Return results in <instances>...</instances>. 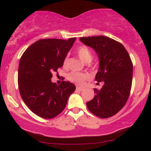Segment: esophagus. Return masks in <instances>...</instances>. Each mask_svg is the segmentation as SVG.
I'll list each match as a JSON object with an SVG mask.
<instances>
[{
	"instance_id": "obj_1",
	"label": "esophagus",
	"mask_w": 151,
	"mask_h": 151,
	"mask_svg": "<svg viewBox=\"0 0 151 151\" xmlns=\"http://www.w3.org/2000/svg\"><path fill=\"white\" fill-rule=\"evenodd\" d=\"M84 89V88L81 87V86H77V90H79V91H82Z\"/></svg>"
}]
</instances>
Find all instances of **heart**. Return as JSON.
Here are the masks:
<instances>
[{"mask_svg":"<svg viewBox=\"0 0 151 151\" xmlns=\"http://www.w3.org/2000/svg\"><path fill=\"white\" fill-rule=\"evenodd\" d=\"M77 53L79 58L81 59L82 61H84L86 63H89L92 60V53H91V50H90L87 47L84 45H81L77 48ZM68 63V57H66L64 60L63 65L64 67H66L67 66ZM67 79L71 82L74 83L77 85H82L85 81L89 79V75L85 73H80V72H72L67 76Z\"/></svg>","mask_w":151,"mask_h":151,"instance_id":"1","label":"heart"}]
</instances>
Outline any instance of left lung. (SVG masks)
<instances>
[{
	"label": "left lung",
	"mask_w": 151,
	"mask_h": 151,
	"mask_svg": "<svg viewBox=\"0 0 151 151\" xmlns=\"http://www.w3.org/2000/svg\"><path fill=\"white\" fill-rule=\"evenodd\" d=\"M80 40L92 47L99 58V68L95 80L104 81L100 90L86 106L96 116L106 119L121 110L129 99L133 79V63L121 43L105 36L82 37Z\"/></svg>",
	"instance_id": "1"
}]
</instances>
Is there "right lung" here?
Masks as SVG:
<instances>
[{
    "instance_id": "right-lung-1",
    "label": "right lung",
    "mask_w": 151,
    "mask_h": 151,
    "mask_svg": "<svg viewBox=\"0 0 151 151\" xmlns=\"http://www.w3.org/2000/svg\"><path fill=\"white\" fill-rule=\"evenodd\" d=\"M76 38L42 39L29 47L20 58L18 82L20 96L38 116L52 119L65 108L69 96L75 91L74 84L52 83L53 72L63 66L64 60Z\"/></svg>"
}]
</instances>
